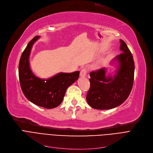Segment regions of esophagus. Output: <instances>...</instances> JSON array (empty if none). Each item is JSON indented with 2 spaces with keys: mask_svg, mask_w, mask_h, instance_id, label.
I'll use <instances>...</instances> for the list:
<instances>
[{
  "mask_svg": "<svg viewBox=\"0 0 153 153\" xmlns=\"http://www.w3.org/2000/svg\"><path fill=\"white\" fill-rule=\"evenodd\" d=\"M88 73V70L86 68H83L80 71V76H85Z\"/></svg>",
  "mask_w": 153,
  "mask_h": 153,
  "instance_id": "1",
  "label": "esophagus"
}]
</instances>
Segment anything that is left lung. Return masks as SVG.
<instances>
[{"label": "left lung", "instance_id": "obj_1", "mask_svg": "<svg viewBox=\"0 0 153 153\" xmlns=\"http://www.w3.org/2000/svg\"><path fill=\"white\" fill-rule=\"evenodd\" d=\"M120 49L117 56L119 68L114 78L105 76L104 68L90 72V88L86 94V101L96 109H111L122 104L129 96L134 82V63L126 43L120 40Z\"/></svg>", "mask_w": 153, "mask_h": 153}]
</instances>
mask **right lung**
Listing matches in <instances>:
<instances>
[{
  "label": "right lung",
  "instance_id": "add662e5",
  "mask_svg": "<svg viewBox=\"0 0 153 153\" xmlns=\"http://www.w3.org/2000/svg\"><path fill=\"white\" fill-rule=\"evenodd\" d=\"M39 38V36L33 38L22 53L19 67L20 83L23 93L30 101L44 108L52 109L62 103L67 89L78 79L79 71L60 73L48 79L34 76L30 68L29 56L34 42Z\"/></svg>",
  "mask_w": 153,
  "mask_h": 153
}]
</instances>
